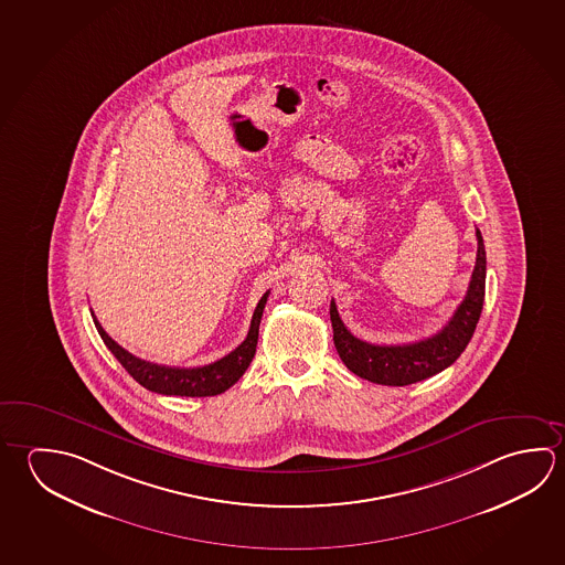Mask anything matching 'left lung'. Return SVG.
Returning <instances> with one entry per match:
<instances>
[{
  "label": "left lung",
  "instance_id": "left-lung-1",
  "mask_svg": "<svg viewBox=\"0 0 565 565\" xmlns=\"http://www.w3.org/2000/svg\"><path fill=\"white\" fill-rule=\"evenodd\" d=\"M478 252L476 266L462 303L436 335L405 345H373L356 339L337 313L331 301L329 316L333 326V343L341 361L351 373L376 385L405 386L436 375L452 365L475 335L476 323L484 306L486 249L480 230L476 228Z\"/></svg>",
  "mask_w": 565,
  "mask_h": 565
}]
</instances>
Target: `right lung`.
I'll list each match as a JSON object with an SVG mask.
<instances>
[{"mask_svg":"<svg viewBox=\"0 0 565 565\" xmlns=\"http://www.w3.org/2000/svg\"><path fill=\"white\" fill-rule=\"evenodd\" d=\"M268 296L269 291H266L259 299L258 307L252 317V323H249L248 337L232 353L210 363V365L189 366V369L157 365V363L142 361L139 356L129 353L127 349H122L117 341H113L107 335V331L100 327L97 317L93 316V311H90V316H93L95 327L99 331L100 339L105 341V345L109 347L110 353L117 356L120 365L127 369V373L139 385L149 388L152 393H159V395L214 396L228 391L230 386L246 373L252 359L256 355L259 321H262V313H264Z\"/></svg>","mask_w":565,"mask_h":565,"instance_id":"add662e5","label":"right lung"}]
</instances>
